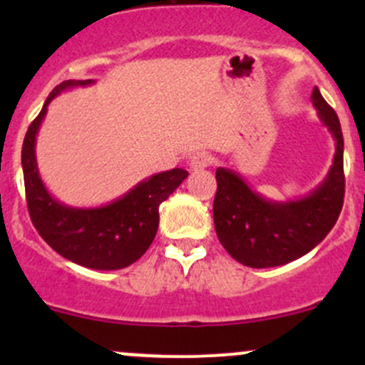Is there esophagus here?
<instances>
[{
  "label": "esophagus",
  "instance_id": "1",
  "mask_svg": "<svg viewBox=\"0 0 365 365\" xmlns=\"http://www.w3.org/2000/svg\"><path fill=\"white\" fill-rule=\"evenodd\" d=\"M212 162H213V157L210 155V153L200 152V153H196V155L190 157L189 165H190V169H192V171H201V169L212 165Z\"/></svg>",
  "mask_w": 365,
  "mask_h": 365
}]
</instances>
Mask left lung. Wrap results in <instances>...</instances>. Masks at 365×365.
Segmentation results:
<instances>
[{
    "instance_id": "left-lung-1",
    "label": "left lung",
    "mask_w": 365,
    "mask_h": 365,
    "mask_svg": "<svg viewBox=\"0 0 365 365\" xmlns=\"http://www.w3.org/2000/svg\"><path fill=\"white\" fill-rule=\"evenodd\" d=\"M311 101L319 121L336 141V153L325 180L307 196L268 200L256 192L240 173L217 168L215 233L231 257L245 267L270 268L295 261L312 251L337 222L344 200V139L339 118L318 86L312 90Z\"/></svg>"
}]
</instances>
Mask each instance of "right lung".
<instances>
[{
	"label": "right lung",
	"mask_w": 365,
	"mask_h": 365,
	"mask_svg": "<svg viewBox=\"0 0 365 365\" xmlns=\"http://www.w3.org/2000/svg\"><path fill=\"white\" fill-rule=\"evenodd\" d=\"M95 84L93 79H70L54 88L42 111L29 125L23 143L26 201L33 226L58 254L93 270H120L138 261L159 230V206L189 176L182 168L141 180L108 205L79 208L58 201L47 190L36 164V134L47 108L60 93Z\"/></svg>",
	"instance_id": "right-lung-1"
}]
</instances>
